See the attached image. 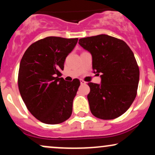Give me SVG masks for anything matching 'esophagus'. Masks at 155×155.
<instances>
[{
	"mask_svg": "<svg viewBox=\"0 0 155 155\" xmlns=\"http://www.w3.org/2000/svg\"><path fill=\"white\" fill-rule=\"evenodd\" d=\"M80 83H81V84H86L87 82H86V81H84V80L81 79V80H80Z\"/></svg>",
	"mask_w": 155,
	"mask_h": 155,
	"instance_id": "esophagus-1",
	"label": "esophagus"
}]
</instances>
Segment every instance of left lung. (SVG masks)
<instances>
[{
	"label": "left lung",
	"mask_w": 155,
	"mask_h": 155,
	"mask_svg": "<svg viewBox=\"0 0 155 155\" xmlns=\"http://www.w3.org/2000/svg\"><path fill=\"white\" fill-rule=\"evenodd\" d=\"M79 44L92 54L93 72L101 78L100 84L88 83L90 111L101 120L117 118L137 95L139 68L134 54L124 41L105 34L80 38Z\"/></svg>",
	"instance_id": "1"
}]
</instances>
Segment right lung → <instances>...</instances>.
Instances as JSON below:
<instances>
[{"instance_id":"1","label":"right lung","mask_w":155,"mask_h":155,"mask_svg":"<svg viewBox=\"0 0 155 155\" xmlns=\"http://www.w3.org/2000/svg\"><path fill=\"white\" fill-rule=\"evenodd\" d=\"M77 41V38L47 37L32 44L23 54L18 74L19 92L28 111L43 123H62L71 115L80 81H67L59 76Z\"/></svg>"}]
</instances>
